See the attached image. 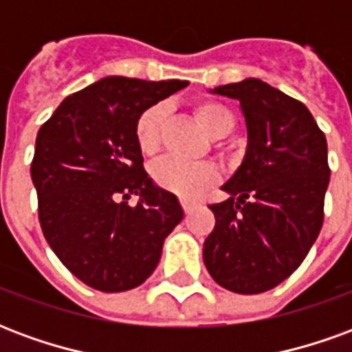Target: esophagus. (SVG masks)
Instances as JSON below:
<instances>
[{
  "label": "esophagus",
  "mask_w": 352,
  "mask_h": 352,
  "mask_svg": "<svg viewBox=\"0 0 352 352\" xmlns=\"http://www.w3.org/2000/svg\"><path fill=\"white\" fill-rule=\"evenodd\" d=\"M181 204H183L184 213H190L194 207H198V201H188V199H183Z\"/></svg>",
  "instance_id": "1"
}]
</instances>
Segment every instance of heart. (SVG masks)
I'll list each match as a JSON object with an SVG mask.
<instances>
[{"label":"heart","instance_id":"1","mask_svg":"<svg viewBox=\"0 0 352 352\" xmlns=\"http://www.w3.org/2000/svg\"><path fill=\"white\" fill-rule=\"evenodd\" d=\"M196 116L204 130L211 138L222 139L232 133L236 126V118L221 101H199L196 105ZM168 120V105L154 103L139 115L135 122V141L145 156H154L160 153L164 143V130ZM154 183L164 190L175 194L183 199L199 198L217 183V169L211 164H184V162L166 158L153 168Z\"/></svg>","mask_w":352,"mask_h":352}]
</instances>
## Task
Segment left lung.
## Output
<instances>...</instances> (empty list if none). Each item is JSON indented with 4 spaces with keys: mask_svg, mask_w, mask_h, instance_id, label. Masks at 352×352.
Returning a JSON list of instances; mask_svg holds the SVG:
<instances>
[{
    "mask_svg": "<svg viewBox=\"0 0 352 352\" xmlns=\"http://www.w3.org/2000/svg\"><path fill=\"white\" fill-rule=\"evenodd\" d=\"M239 101L247 126L241 166L213 204L207 272L237 294L272 290L300 267L324 221L330 183L324 133L302 101L260 79L211 90Z\"/></svg>",
    "mask_w": 352,
    "mask_h": 352,
    "instance_id": "obj_1",
    "label": "left lung"
}]
</instances>
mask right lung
Returning a JSON list of instances; mask_svg holds the SVG:
<instances>
[{"label": "right lung", "mask_w": 352, "mask_h": 352, "mask_svg": "<svg viewBox=\"0 0 352 352\" xmlns=\"http://www.w3.org/2000/svg\"><path fill=\"white\" fill-rule=\"evenodd\" d=\"M186 85L105 77L67 96L37 131L30 171L43 236L88 287L124 292L145 283L164 239L183 221L175 194L143 168L135 122ZM131 193L138 206L120 201Z\"/></svg>", "instance_id": "1"}]
</instances>
